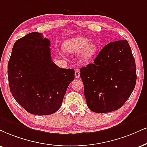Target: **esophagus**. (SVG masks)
<instances>
[{
	"label": "esophagus",
	"mask_w": 147,
	"mask_h": 147,
	"mask_svg": "<svg viewBox=\"0 0 147 147\" xmlns=\"http://www.w3.org/2000/svg\"><path fill=\"white\" fill-rule=\"evenodd\" d=\"M75 77H76V78H78L80 77V71L78 69L75 70Z\"/></svg>",
	"instance_id": "esophagus-1"
}]
</instances>
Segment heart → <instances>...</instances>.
<instances>
[{
    "label": "heart",
    "instance_id": "heart-1",
    "mask_svg": "<svg viewBox=\"0 0 147 147\" xmlns=\"http://www.w3.org/2000/svg\"><path fill=\"white\" fill-rule=\"evenodd\" d=\"M89 39L82 37H78L67 39L63 43V50L66 52L76 54L80 52V58L86 62L92 59L96 52V45L88 43Z\"/></svg>",
    "mask_w": 147,
    "mask_h": 147
}]
</instances>
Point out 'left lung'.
<instances>
[{"label": "left lung", "mask_w": 147, "mask_h": 147, "mask_svg": "<svg viewBox=\"0 0 147 147\" xmlns=\"http://www.w3.org/2000/svg\"><path fill=\"white\" fill-rule=\"evenodd\" d=\"M87 106L97 113L115 111L123 106L134 89L136 67L127 40L104 46L93 63L80 69Z\"/></svg>", "instance_id": "left-lung-1"}]
</instances>
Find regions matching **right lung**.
<instances>
[{
	"label": "right lung",
	"instance_id": "obj_1",
	"mask_svg": "<svg viewBox=\"0 0 147 147\" xmlns=\"http://www.w3.org/2000/svg\"><path fill=\"white\" fill-rule=\"evenodd\" d=\"M50 41L32 32L14 43L7 67L11 93L30 114L52 115L61 108L73 69L60 68L52 61Z\"/></svg>",
	"mask_w": 147,
	"mask_h": 147
}]
</instances>
